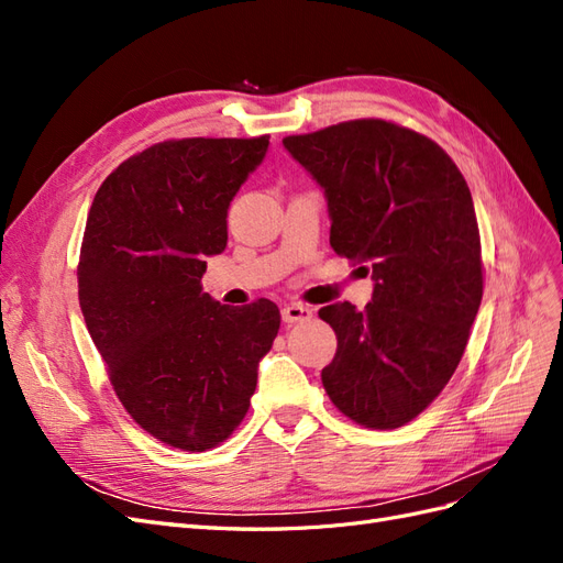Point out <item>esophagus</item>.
I'll list each match as a JSON object with an SVG mask.
<instances>
[{
  "mask_svg": "<svg viewBox=\"0 0 563 563\" xmlns=\"http://www.w3.org/2000/svg\"><path fill=\"white\" fill-rule=\"evenodd\" d=\"M310 317H312V310L308 308V305L291 302V305H284V308H282V319H284V323H288V327H291V323L310 319Z\"/></svg>",
  "mask_w": 563,
  "mask_h": 563,
  "instance_id": "obj_1",
  "label": "esophagus"
}]
</instances>
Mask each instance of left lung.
I'll return each mask as SVG.
<instances>
[{"label":"left lung","mask_w":563,"mask_h":563,"mask_svg":"<svg viewBox=\"0 0 563 563\" xmlns=\"http://www.w3.org/2000/svg\"><path fill=\"white\" fill-rule=\"evenodd\" d=\"M284 147L323 187L333 251L376 282L364 310H319L338 338L323 389L356 424L401 428L451 380L482 305L470 187L428 135L385 119L286 135Z\"/></svg>","instance_id":"8db88e82"}]
</instances>
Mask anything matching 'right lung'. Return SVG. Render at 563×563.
Listing matches in <instances>:
<instances>
[{
  "label": "right lung",
  "mask_w": 563,
  "mask_h": 563,
  "mask_svg": "<svg viewBox=\"0 0 563 563\" xmlns=\"http://www.w3.org/2000/svg\"><path fill=\"white\" fill-rule=\"evenodd\" d=\"M267 145H150L91 203L77 265L84 321L126 413L174 449L209 451L240 428L279 331L272 300L230 308L201 291L203 258L225 251L230 201Z\"/></svg>",
  "instance_id": "1"
}]
</instances>
